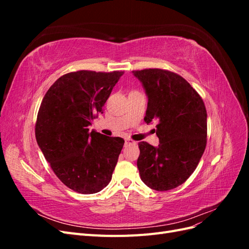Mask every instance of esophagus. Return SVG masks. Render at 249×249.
Wrapping results in <instances>:
<instances>
[{"label": "esophagus", "mask_w": 249, "mask_h": 249, "mask_svg": "<svg viewBox=\"0 0 249 249\" xmlns=\"http://www.w3.org/2000/svg\"><path fill=\"white\" fill-rule=\"evenodd\" d=\"M124 141H125V145H135V144H136V142L133 141L130 138H125Z\"/></svg>", "instance_id": "obj_1"}]
</instances>
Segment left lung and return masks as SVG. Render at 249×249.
<instances>
[{"label": "left lung", "mask_w": 249, "mask_h": 249, "mask_svg": "<svg viewBox=\"0 0 249 249\" xmlns=\"http://www.w3.org/2000/svg\"><path fill=\"white\" fill-rule=\"evenodd\" d=\"M148 99L144 122H158L160 144L139 142V175L157 191L175 189L185 183L207 145V110L189 83L179 74L160 69L133 71Z\"/></svg>", "instance_id": "left-lung-1"}]
</instances>
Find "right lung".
Here are the masks:
<instances>
[{"instance_id": "add662e5", "label": "right lung", "mask_w": 249, "mask_h": 249, "mask_svg": "<svg viewBox=\"0 0 249 249\" xmlns=\"http://www.w3.org/2000/svg\"><path fill=\"white\" fill-rule=\"evenodd\" d=\"M124 71H78L60 77L37 114V144L57 178L82 194L100 192L112 178L124 140L89 132Z\"/></svg>"}]
</instances>
